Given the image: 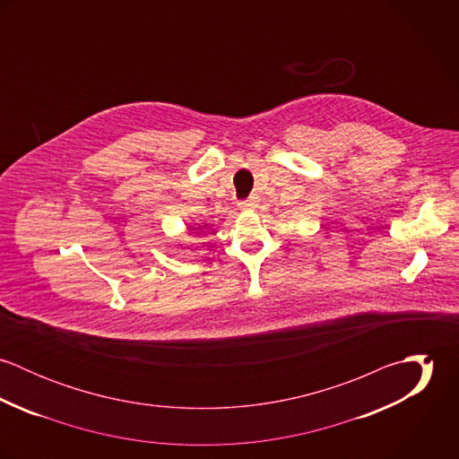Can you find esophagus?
<instances>
[{"mask_svg": "<svg viewBox=\"0 0 459 459\" xmlns=\"http://www.w3.org/2000/svg\"><path fill=\"white\" fill-rule=\"evenodd\" d=\"M258 204V197L256 196H249L247 199H244V201H240L238 203V206L242 208V210H249V208H255Z\"/></svg>", "mask_w": 459, "mask_h": 459, "instance_id": "esophagus-1", "label": "esophagus"}]
</instances>
